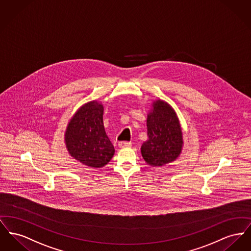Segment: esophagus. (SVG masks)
<instances>
[{
	"mask_svg": "<svg viewBox=\"0 0 251 251\" xmlns=\"http://www.w3.org/2000/svg\"><path fill=\"white\" fill-rule=\"evenodd\" d=\"M118 146H119V148H121V149H123V148H130L132 146V143L128 142V141H120L118 143Z\"/></svg>",
	"mask_w": 251,
	"mask_h": 251,
	"instance_id": "1",
	"label": "esophagus"
}]
</instances>
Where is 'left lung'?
<instances>
[{
    "label": "left lung",
    "instance_id": "8db88e82",
    "mask_svg": "<svg viewBox=\"0 0 251 251\" xmlns=\"http://www.w3.org/2000/svg\"><path fill=\"white\" fill-rule=\"evenodd\" d=\"M148 140L140 148L151 167L176 161L184 146L182 127L175 109L160 99L152 101L147 115Z\"/></svg>",
    "mask_w": 251,
    "mask_h": 251
}]
</instances>
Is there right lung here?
Here are the masks:
<instances>
[{"label": "right lung", "mask_w": 251, "mask_h": 251, "mask_svg": "<svg viewBox=\"0 0 251 251\" xmlns=\"http://www.w3.org/2000/svg\"><path fill=\"white\" fill-rule=\"evenodd\" d=\"M103 112V104L99 100L81 105L68 121L64 133L68 153L93 169L102 168L115 154L104 129Z\"/></svg>", "instance_id": "right-lung-1"}]
</instances>
